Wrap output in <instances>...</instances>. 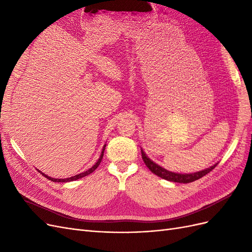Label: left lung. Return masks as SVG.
<instances>
[{
  "label": "left lung",
  "mask_w": 252,
  "mask_h": 252,
  "mask_svg": "<svg viewBox=\"0 0 252 252\" xmlns=\"http://www.w3.org/2000/svg\"><path fill=\"white\" fill-rule=\"evenodd\" d=\"M141 152H142V158H143L144 163L146 164V166L148 167L151 172H154L155 174L158 175V177L162 178L164 180L175 182V183H191L193 181L199 180L202 177H204V175L209 173L213 168H216V166L219 164V162H218L216 164H213L212 166L208 167V168L200 170V171L191 172V173L174 172V171H170L168 169H165L164 167L159 166L158 164L152 161V159L146 154H145V151L142 148H141Z\"/></svg>",
  "instance_id": "left-lung-1"
}]
</instances>
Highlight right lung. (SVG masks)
Returning <instances> with one entry per match:
<instances>
[{
	"instance_id": "obj_1",
	"label": "right lung",
	"mask_w": 252,
	"mask_h": 252,
	"mask_svg": "<svg viewBox=\"0 0 252 252\" xmlns=\"http://www.w3.org/2000/svg\"><path fill=\"white\" fill-rule=\"evenodd\" d=\"M105 147H106V144L104 145L103 146V149H102V152H101V156H100V158H98V159L96 161V163L91 167V168H89L88 170H86V171H84V172H81V173H79V174H75V175H73V177H70V178H66V179H55V178H51V177H49V175H47V174H45V173H43L42 171H40L45 178L46 179H48V180H50V181H52V182H59V183H66V182H71V181H75V180H78V179H81V178H84V177H86V175H88V174H90L91 172H94L96 168H97V166L100 165V163H101V161H102V158H103V156H104V150H105Z\"/></svg>"
}]
</instances>
